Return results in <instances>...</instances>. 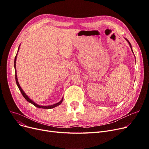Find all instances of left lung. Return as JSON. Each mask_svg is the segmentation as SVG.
Instances as JSON below:
<instances>
[{"label":"left lung","instance_id":"8db88e82","mask_svg":"<svg viewBox=\"0 0 149 149\" xmlns=\"http://www.w3.org/2000/svg\"><path fill=\"white\" fill-rule=\"evenodd\" d=\"M125 39H126V41L128 42V43L129 44V46H130V48H131V50H132V52L133 53H134V52H133V50H132V45H131V44H130V43L129 42V40H127V38H125Z\"/></svg>","mask_w":149,"mask_h":149}]
</instances>
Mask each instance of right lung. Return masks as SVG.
I'll return each instance as SVG.
<instances>
[{
  "label": "right lung",
  "instance_id": "add662e5",
  "mask_svg": "<svg viewBox=\"0 0 149 149\" xmlns=\"http://www.w3.org/2000/svg\"><path fill=\"white\" fill-rule=\"evenodd\" d=\"M19 48H20V45H19V48H18V51H17V52L16 56H15V57L14 66V69H15V81H16L17 86H18V88H19V90H20V91L21 92L22 94V95L23 96V97H24V98L26 100V101H28V102H29V103H31V104H33V105H34V106H35L36 107H37L41 108V109H52V108H54V107H56L58 106V105H60V104L62 103L63 100V98L60 100V101H59L58 103H56V104H54L50 105V106H40V105H38V104H37V103H36L35 102H34V101H33V100H31V99L28 97V95L26 94V93H25V92L23 91V89H22V88L20 87V84H19V81H18L17 77L16 68H15V63H16V59H17V53H18V51H19Z\"/></svg>",
  "mask_w": 149,
  "mask_h": 149
}]
</instances>
